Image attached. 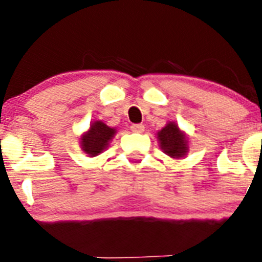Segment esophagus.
Masks as SVG:
<instances>
[{"instance_id": "34e87169", "label": "esophagus", "mask_w": 262, "mask_h": 262, "mask_svg": "<svg viewBox=\"0 0 262 262\" xmlns=\"http://www.w3.org/2000/svg\"><path fill=\"white\" fill-rule=\"evenodd\" d=\"M131 130L134 132H144L145 130V126L142 125V123H134V125H131Z\"/></svg>"}]
</instances>
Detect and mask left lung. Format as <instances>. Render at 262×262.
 <instances>
[{
    "instance_id": "obj_1",
    "label": "left lung",
    "mask_w": 262,
    "mask_h": 262,
    "mask_svg": "<svg viewBox=\"0 0 262 262\" xmlns=\"http://www.w3.org/2000/svg\"><path fill=\"white\" fill-rule=\"evenodd\" d=\"M158 140L165 154L172 158H181L187 152V139L176 123H168L158 132Z\"/></svg>"
}]
</instances>
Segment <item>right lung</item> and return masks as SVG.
Wrapping results in <instances>:
<instances>
[{
    "label": "right lung",
    "mask_w": 262,
    "mask_h": 262,
    "mask_svg": "<svg viewBox=\"0 0 262 262\" xmlns=\"http://www.w3.org/2000/svg\"><path fill=\"white\" fill-rule=\"evenodd\" d=\"M115 134V128L108 127L102 121H95L90 126V130L81 136L82 150L92 157L100 154L108 146V142Z\"/></svg>",
    "instance_id": "obj_1"
}]
</instances>
